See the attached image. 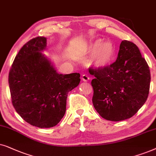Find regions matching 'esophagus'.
Returning a JSON list of instances; mask_svg holds the SVG:
<instances>
[{"mask_svg":"<svg viewBox=\"0 0 156 156\" xmlns=\"http://www.w3.org/2000/svg\"><path fill=\"white\" fill-rule=\"evenodd\" d=\"M81 80L83 82H88L89 80V77L87 75H82L81 76Z\"/></svg>","mask_w":156,"mask_h":156,"instance_id":"1","label":"esophagus"}]
</instances>
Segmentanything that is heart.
Wrapping results in <instances>:
<instances>
[{"mask_svg":"<svg viewBox=\"0 0 156 156\" xmlns=\"http://www.w3.org/2000/svg\"><path fill=\"white\" fill-rule=\"evenodd\" d=\"M82 53L90 58L89 65L98 70H105L113 63L115 59L116 50L111 41L103 42L98 38L87 43L82 48Z\"/></svg>","mask_w":156,"mask_h":156,"instance_id":"1","label":"heart"}]
</instances>
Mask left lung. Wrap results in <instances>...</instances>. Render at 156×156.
<instances>
[{
    "instance_id": "left-lung-1",
    "label": "left lung",
    "mask_w": 156,
    "mask_h": 156,
    "mask_svg": "<svg viewBox=\"0 0 156 156\" xmlns=\"http://www.w3.org/2000/svg\"><path fill=\"white\" fill-rule=\"evenodd\" d=\"M94 75L93 104L99 115L111 121L131 118L148 98L150 69L136 44L120 43L115 62L105 70L90 69Z\"/></svg>"
}]
</instances>
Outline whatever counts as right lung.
<instances>
[{
  "label": "right lung",
  "mask_w": 156,
  "mask_h": 156,
  "mask_svg": "<svg viewBox=\"0 0 156 156\" xmlns=\"http://www.w3.org/2000/svg\"><path fill=\"white\" fill-rule=\"evenodd\" d=\"M47 38L26 43L10 70L8 83L12 103L25 121L36 127L56 126L66 111L68 93L80 83V74H59L43 52Z\"/></svg>",
  "instance_id": "right-lung-1"
}]
</instances>
